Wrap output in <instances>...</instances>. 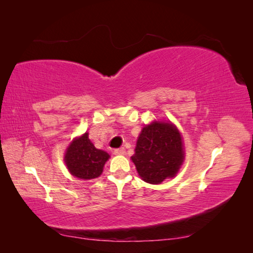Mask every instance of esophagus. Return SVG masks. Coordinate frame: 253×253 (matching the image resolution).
<instances>
[{"instance_id": "esophagus-1", "label": "esophagus", "mask_w": 253, "mask_h": 253, "mask_svg": "<svg viewBox=\"0 0 253 253\" xmlns=\"http://www.w3.org/2000/svg\"><path fill=\"white\" fill-rule=\"evenodd\" d=\"M124 153H125V149L124 148H118V149L114 150V154H116V155H122Z\"/></svg>"}]
</instances>
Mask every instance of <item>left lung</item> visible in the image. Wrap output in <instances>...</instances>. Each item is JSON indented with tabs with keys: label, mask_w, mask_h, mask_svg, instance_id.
Masks as SVG:
<instances>
[{
	"label": "left lung",
	"mask_w": 253,
	"mask_h": 253,
	"mask_svg": "<svg viewBox=\"0 0 253 253\" xmlns=\"http://www.w3.org/2000/svg\"><path fill=\"white\" fill-rule=\"evenodd\" d=\"M131 160L138 174L150 184L174 177L184 161L179 131L169 123L154 122L143 127Z\"/></svg>",
	"instance_id": "8db88e82"
}]
</instances>
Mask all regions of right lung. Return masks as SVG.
<instances>
[{
	"instance_id": "add662e5",
	"label": "right lung",
	"mask_w": 253,
	"mask_h": 253,
	"mask_svg": "<svg viewBox=\"0 0 253 253\" xmlns=\"http://www.w3.org/2000/svg\"><path fill=\"white\" fill-rule=\"evenodd\" d=\"M110 155L96 149L89 140L88 133L72 142L65 154V163L72 175L80 179L96 178L102 174L103 166Z\"/></svg>"
}]
</instances>
